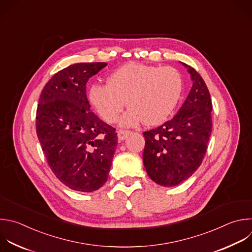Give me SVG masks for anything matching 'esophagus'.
I'll return each instance as SVG.
<instances>
[{
	"instance_id": "obj_1",
	"label": "esophagus",
	"mask_w": 252,
	"mask_h": 252,
	"mask_svg": "<svg viewBox=\"0 0 252 252\" xmlns=\"http://www.w3.org/2000/svg\"><path fill=\"white\" fill-rule=\"evenodd\" d=\"M130 131L129 130H123V129H120L118 131V138L119 140H125L128 135H129Z\"/></svg>"
}]
</instances>
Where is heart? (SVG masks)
<instances>
[{"instance_id":"heart-1","label":"heart","mask_w":252,"mask_h":252,"mask_svg":"<svg viewBox=\"0 0 252 252\" xmlns=\"http://www.w3.org/2000/svg\"><path fill=\"white\" fill-rule=\"evenodd\" d=\"M182 93V79L172 67L127 63L115 70L107 84L90 88V100L108 124L118 121L126 107L130 108L121 119L124 126H157L165 122L176 108Z\"/></svg>"}]
</instances>
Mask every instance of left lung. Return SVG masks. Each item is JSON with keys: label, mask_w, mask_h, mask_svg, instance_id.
<instances>
[{"label": "left lung", "mask_w": 252, "mask_h": 252, "mask_svg": "<svg viewBox=\"0 0 252 252\" xmlns=\"http://www.w3.org/2000/svg\"><path fill=\"white\" fill-rule=\"evenodd\" d=\"M182 64L193 81L187 99L172 120L143 132L145 170L164 187L179 185L194 174L212 132V100L206 83L194 68Z\"/></svg>", "instance_id": "obj_1"}]
</instances>
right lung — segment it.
<instances>
[{"mask_svg": "<svg viewBox=\"0 0 252 252\" xmlns=\"http://www.w3.org/2000/svg\"><path fill=\"white\" fill-rule=\"evenodd\" d=\"M105 62L76 63L52 76L36 111V133L47 163L65 186L93 192L107 181L116 151V128L90 111L86 84Z\"/></svg>", "mask_w": 252, "mask_h": 252, "instance_id": "right-lung-1", "label": "right lung"}]
</instances>
